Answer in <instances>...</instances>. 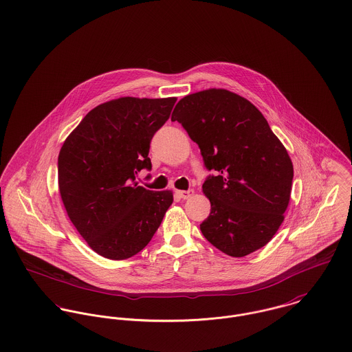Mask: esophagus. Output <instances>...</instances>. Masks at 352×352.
I'll use <instances>...</instances> for the list:
<instances>
[{
  "label": "esophagus",
  "instance_id": "esophagus-1",
  "mask_svg": "<svg viewBox=\"0 0 352 352\" xmlns=\"http://www.w3.org/2000/svg\"><path fill=\"white\" fill-rule=\"evenodd\" d=\"M195 193V190H192V189H189V190H177V195L179 197V198H182V199H188V198H190L192 195Z\"/></svg>",
  "mask_w": 352,
  "mask_h": 352
}]
</instances>
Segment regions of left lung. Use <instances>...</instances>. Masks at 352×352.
<instances>
[{"label":"left lung","instance_id":"8db88e82","mask_svg":"<svg viewBox=\"0 0 352 352\" xmlns=\"http://www.w3.org/2000/svg\"><path fill=\"white\" fill-rule=\"evenodd\" d=\"M171 120L182 124L213 171L202 185L210 201L199 224L204 237L234 258L266 245L283 221L293 181L292 160L267 120L224 89L184 97Z\"/></svg>","mask_w":352,"mask_h":352}]
</instances>
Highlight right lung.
<instances>
[{
    "instance_id": "obj_1",
    "label": "right lung",
    "mask_w": 352,
    "mask_h": 352,
    "mask_svg": "<svg viewBox=\"0 0 352 352\" xmlns=\"http://www.w3.org/2000/svg\"><path fill=\"white\" fill-rule=\"evenodd\" d=\"M177 98L122 97L91 109L63 143L59 192L79 234L98 255L121 261L140 252L173 204V193L136 182L151 170L150 143Z\"/></svg>"
}]
</instances>
